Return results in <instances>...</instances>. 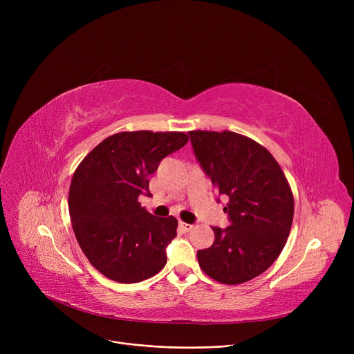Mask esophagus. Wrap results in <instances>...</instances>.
Returning <instances> with one entry per match:
<instances>
[{"label": "esophagus", "mask_w": 354, "mask_h": 354, "mask_svg": "<svg viewBox=\"0 0 354 354\" xmlns=\"http://www.w3.org/2000/svg\"><path fill=\"white\" fill-rule=\"evenodd\" d=\"M179 228H180V231L182 232H189L192 228H194V225L192 224H187V222H179Z\"/></svg>", "instance_id": "34e87169"}]
</instances>
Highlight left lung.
I'll return each instance as SVG.
<instances>
[{
    "mask_svg": "<svg viewBox=\"0 0 354 354\" xmlns=\"http://www.w3.org/2000/svg\"><path fill=\"white\" fill-rule=\"evenodd\" d=\"M189 136L203 172L228 198L230 227H212L214 244L196 254L199 267L222 284H243L283 251L294 215L291 188L280 165L255 140L228 130H192Z\"/></svg>",
    "mask_w": 354,
    "mask_h": 354,
    "instance_id": "1",
    "label": "left lung"
}]
</instances>
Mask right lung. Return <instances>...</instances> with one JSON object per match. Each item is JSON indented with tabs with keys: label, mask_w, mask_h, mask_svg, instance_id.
Masks as SVG:
<instances>
[{
	"label": "right lung",
	"mask_w": 354,
	"mask_h": 354,
	"mask_svg": "<svg viewBox=\"0 0 354 354\" xmlns=\"http://www.w3.org/2000/svg\"><path fill=\"white\" fill-rule=\"evenodd\" d=\"M188 140L182 132H122L77 166L68 192L73 231L90 264L110 280L139 283L165 267L178 221L149 214L139 195H151L149 176Z\"/></svg>",
	"instance_id": "add662e5"
}]
</instances>
